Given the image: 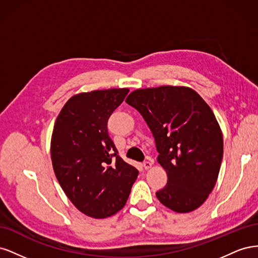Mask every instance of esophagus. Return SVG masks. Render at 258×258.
<instances>
[{
    "label": "esophagus",
    "instance_id": "obj_1",
    "mask_svg": "<svg viewBox=\"0 0 258 258\" xmlns=\"http://www.w3.org/2000/svg\"><path fill=\"white\" fill-rule=\"evenodd\" d=\"M152 166H153V161H152V160H146V161H144V163H143V167H144L145 170L151 169Z\"/></svg>",
    "mask_w": 258,
    "mask_h": 258
}]
</instances>
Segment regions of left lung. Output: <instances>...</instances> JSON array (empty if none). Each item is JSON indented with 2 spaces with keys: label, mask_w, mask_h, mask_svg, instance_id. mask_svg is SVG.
<instances>
[{
  "label": "left lung",
  "mask_w": 258,
  "mask_h": 258,
  "mask_svg": "<svg viewBox=\"0 0 258 258\" xmlns=\"http://www.w3.org/2000/svg\"><path fill=\"white\" fill-rule=\"evenodd\" d=\"M126 102L151 129L168 175L156 197L176 213L198 209L214 188L223 158V134L211 107L185 86L137 89Z\"/></svg>",
  "instance_id": "obj_1"
}]
</instances>
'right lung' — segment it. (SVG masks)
<instances>
[{
	"mask_svg": "<svg viewBox=\"0 0 258 258\" xmlns=\"http://www.w3.org/2000/svg\"><path fill=\"white\" fill-rule=\"evenodd\" d=\"M128 92L113 88L77 93L67 101L53 126L54 175L75 208L93 218L121 210L139 174L117 155L107 132L108 117Z\"/></svg>",
	"mask_w": 258,
	"mask_h": 258,
	"instance_id": "1",
	"label": "right lung"
}]
</instances>
